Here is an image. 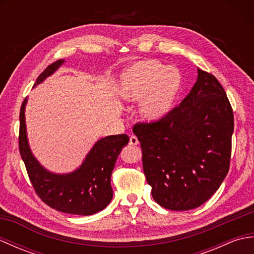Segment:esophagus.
Instances as JSON below:
<instances>
[{
	"label": "esophagus",
	"instance_id": "obj_1",
	"mask_svg": "<svg viewBox=\"0 0 254 254\" xmlns=\"http://www.w3.org/2000/svg\"><path fill=\"white\" fill-rule=\"evenodd\" d=\"M138 139H137V137L135 136V135H131L130 136V144L131 145H138Z\"/></svg>",
	"mask_w": 254,
	"mask_h": 254
}]
</instances>
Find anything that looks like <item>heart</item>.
I'll return each instance as SVG.
<instances>
[{
	"label": "heart",
	"mask_w": 254,
	"mask_h": 254,
	"mask_svg": "<svg viewBox=\"0 0 254 254\" xmlns=\"http://www.w3.org/2000/svg\"><path fill=\"white\" fill-rule=\"evenodd\" d=\"M180 74L154 60L139 61L122 75L120 95L127 102H139V115L149 122L159 121L171 111L179 91Z\"/></svg>",
	"instance_id": "b5f03b06"
}]
</instances>
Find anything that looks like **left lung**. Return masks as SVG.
<instances>
[{"label":"left lung","mask_w":254,"mask_h":254,"mask_svg":"<svg viewBox=\"0 0 254 254\" xmlns=\"http://www.w3.org/2000/svg\"><path fill=\"white\" fill-rule=\"evenodd\" d=\"M143 169L152 195L171 210L198 207L218 190L229 170L234 113L223 86L197 68L181 104L159 121L137 123Z\"/></svg>","instance_id":"1"}]
</instances>
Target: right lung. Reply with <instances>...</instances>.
<instances>
[{"mask_svg": "<svg viewBox=\"0 0 254 254\" xmlns=\"http://www.w3.org/2000/svg\"><path fill=\"white\" fill-rule=\"evenodd\" d=\"M64 60H58L38 76L34 87L58 71ZM25 98L19 113V152L29 179L42 201L59 212L88 216L100 212L111 202L112 170L122 148L127 145V134L98 139L86 155L82 165L67 174H56L46 169L32 154L27 137Z\"/></svg>", "mask_w": 254, "mask_h": 254, "instance_id": "right-lung-1", "label": "right lung"}]
</instances>
